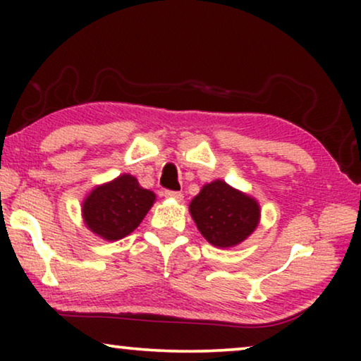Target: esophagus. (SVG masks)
<instances>
[{
    "label": "esophagus",
    "mask_w": 361,
    "mask_h": 361,
    "mask_svg": "<svg viewBox=\"0 0 361 361\" xmlns=\"http://www.w3.org/2000/svg\"><path fill=\"white\" fill-rule=\"evenodd\" d=\"M164 195L167 197V199H172L176 202H182V199H184V195H182L180 192H176V190H166Z\"/></svg>",
    "instance_id": "1"
}]
</instances>
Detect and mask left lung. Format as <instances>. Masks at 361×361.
I'll return each mask as SVG.
<instances>
[{
	"label": "left lung",
	"instance_id": "8db88e82",
	"mask_svg": "<svg viewBox=\"0 0 361 361\" xmlns=\"http://www.w3.org/2000/svg\"><path fill=\"white\" fill-rule=\"evenodd\" d=\"M189 210L202 236L216 248H231L245 241L256 230L261 215L253 197L220 179L202 187Z\"/></svg>",
	"mask_w": 361,
	"mask_h": 361
}]
</instances>
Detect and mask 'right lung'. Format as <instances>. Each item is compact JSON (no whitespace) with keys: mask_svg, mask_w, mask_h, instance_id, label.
I'll use <instances>...</instances> for the list:
<instances>
[{"mask_svg":"<svg viewBox=\"0 0 361 361\" xmlns=\"http://www.w3.org/2000/svg\"><path fill=\"white\" fill-rule=\"evenodd\" d=\"M154 200V192L142 189L136 177L121 174L115 180L97 185L85 197L83 221L103 240H121L137 228Z\"/></svg>","mask_w":361,"mask_h":361,"instance_id":"obj_1","label":"right lung"}]
</instances>
